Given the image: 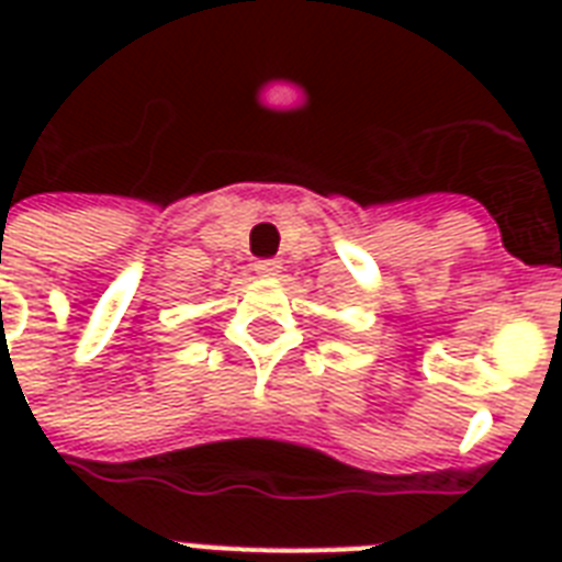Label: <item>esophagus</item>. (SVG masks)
Returning a JSON list of instances; mask_svg holds the SVG:
<instances>
[{"label": "esophagus", "instance_id": "34e87169", "mask_svg": "<svg viewBox=\"0 0 562 562\" xmlns=\"http://www.w3.org/2000/svg\"><path fill=\"white\" fill-rule=\"evenodd\" d=\"M254 268H256V273H259V277H273V273L280 271V262H277V259H259Z\"/></svg>", "mask_w": 562, "mask_h": 562}]
</instances>
